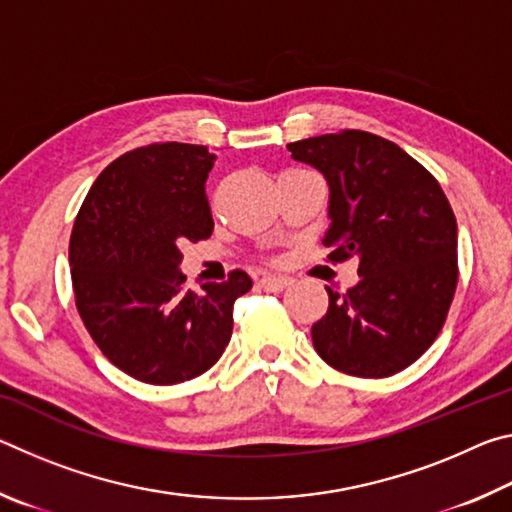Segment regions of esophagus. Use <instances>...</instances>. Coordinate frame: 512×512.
<instances>
[{
  "label": "esophagus",
  "mask_w": 512,
  "mask_h": 512,
  "mask_svg": "<svg viewBox=\"0 0 512 512\" xmlns=\"http://www.w3.org/2000/svg\"><path fill=\"white\" fill-rule=\"evenodd\" d=\"M257 284H259V289H264L268 293H277V291H282L284 287H287L289 280H287V277H280V275H264Z\"/></svg>",
  "instance_id": "34e87169"
}]
</instances>
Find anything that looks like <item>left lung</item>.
I'll return each mask as SVG.
<instances>
[{"mask_svg":"<svg viewBox=\"0 0 512 512\" xmlns=\"http://www.w3.org/2000/svg\"><path fill=\"white\" fill-rule=\"evenodd\" d=\"M287 149L329 185L327 257L359 262L352 289H327V314L311 327L314 348L345 375H395L429 350L454 300L452 205L418 160L379 135L341 131Z\"/></svg>","mask_w":512,"mask_h":512,"instance_id":"obj_1","label":"left lung"}]
</instances>
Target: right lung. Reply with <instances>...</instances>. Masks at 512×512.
Returning <instances> with one entry per match:
<instances>
[{"label": "right lung", "instance_id": "obj_1", "mask_svg": "<svg viewBox=\"0 0 512 512\" xmlns=\"http://www.w3.org/2000/svg\"><path fill=\"white\" fill-rule=\"evenodd\" d=\"M216 155L164 142L128 151L94 180L74 221L69 266L76 309L94 343L126 375L171 386L210 370L230 343L248 273L185 291V241L212 235L205 196Z\"/></svg>", "mask_w": 512, "mask_h": 512}]
</instances>
